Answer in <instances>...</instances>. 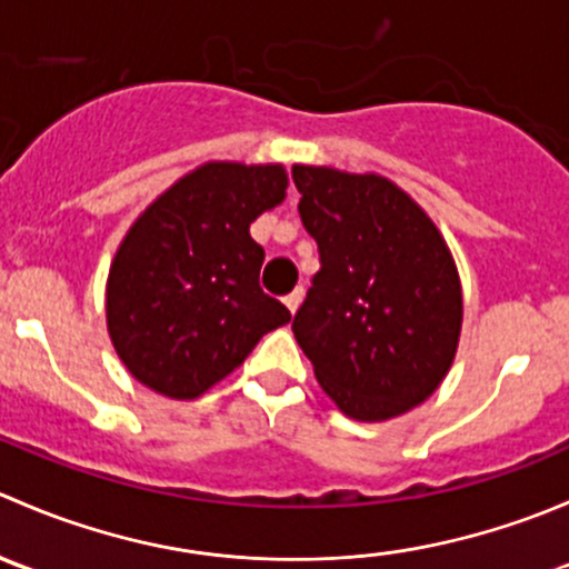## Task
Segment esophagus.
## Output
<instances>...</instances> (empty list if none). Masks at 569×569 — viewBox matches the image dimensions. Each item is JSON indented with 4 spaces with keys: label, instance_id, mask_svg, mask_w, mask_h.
<instances>
[{
    "label": "esophagus",
    "instance_id": "34e87169",
    "mask_svg": "<svg viewBox=\"0 0 569 569\" xmlns=\"http://www.w3.org/2000/svg\"><path fill=\"white\" fill-rule=\"evenodd\" d=\"M283 302H286V308H289V311L295 313L297 308H300V302H302V289H295V291H291V295H286Z\"/></svg>",
    "mask_w": 569,
    "mask_h": 569
}]
</instances>
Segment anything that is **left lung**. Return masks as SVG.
Masks as SVG:
<instances>
[{
	"instance_id": "obj_1",
	"label": "left lung",
	"mask_w": 569,
	"mask_h": 569,
	"mask_svg": "<svg viewBox=\"0 0 569 569\" xmlns=\"http://www.w3.org/2000/svg\"><path fill=\"white\" fill-rule=\"evenodd\" d=\"M319 272L291 330L327 396L388 421L443 382L462 327L455 258L421 206L380 176L295 164Z\"/></svg>"
}]
</instances>
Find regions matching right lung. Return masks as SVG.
<instances>
[{
    "label": "right lung",
    "mask_w": 569,
    "mask_h": 569,
    "mask_svg": "<svg viewBox=\"0 0 569 569\" xmlns=\"http://www.w3.org/2000/svg\"><path fill=\"white\" fill-rule=\"evenodd\" d=\"M286 194L280 164L211 162L183 176L131 226L107 280V327L151 391L194 399L291 319L258 286L250 222Z\"/></svg>",
    "instance_id": "1"
}]
</instances>
